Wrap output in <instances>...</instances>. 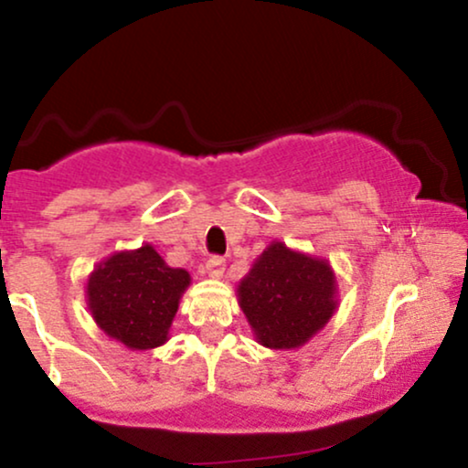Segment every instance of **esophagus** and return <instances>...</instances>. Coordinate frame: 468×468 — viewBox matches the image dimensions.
<instances>
[{
	"instance_id": "34e87169",
	"label": "esophagus",
	"mask_w": 468,
	"mask_h": 468,
	"mask_svg": "<svg viewBox=\"0 0 468 468\" xmlns=\"http://www.w3.org/2000/svg\"><path fill=\"white\" fill-rule=\"evenodd\" d=\"M224 271H227V260H224V257H219V255L208 257V260H207L208 277H216V279L222 277Z\"/></svg>"
}]
</instances>
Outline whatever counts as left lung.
Segmentation results:
<instances>
[{"label":"left lung","mask_w":468,"mask_h":468,"mask_svg":"<svg viewBox=\"0 0 468 468\" xmlns=\"http://www.w3.org/2000/svg\"><path fill=\"white\" fill-rule=\"evenodd\" d=\"M335 272L327 261L275 241L239 283V305L257 341L272 350L299 347L335 313Z\"/></svg>","instance_id":"8db88e82"}]
</instances>
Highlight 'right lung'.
I'll return each instance as SVG.
<instances>
[{
    "label": "right lung",
    "instance_id": "add662e5",
    "mask_svg": "<svg viewBox=\"0 0 468 468\" xmlns=\"http://www.w3.org/2000/svg\"><path fill=\"white\" fill-rule=\"evenodd\" d=\"M189 282V272L166 266L147 244L116 252L96 268L88 282V303L107 336L132 350H149L166 341Z\"/></svg>",
    "mask_w": 468,
    "mask_h": 468
}]
</instances>
